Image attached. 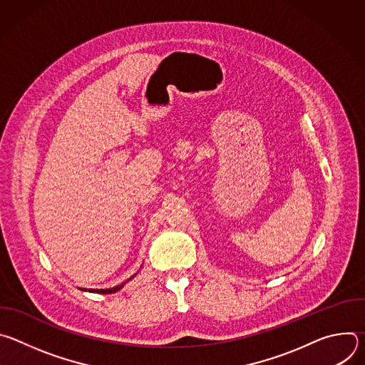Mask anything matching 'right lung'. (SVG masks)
<instances>
[{
  "label": "right lung",
  "mask_w": 365,
  "mask_h": 365,
  "mask_svg": "<svg viewBox=\"0 0 365 365\" xmlns=\"http://www.w3.org/2000/svg\"><path fill=\"white\" fill-rule=\"evenodd\" d=\"M135 274H137V273H135ZM135 274H134V276H131L130 279H127L125 282H123L121 284L115 286V287H110V289H81V290H83V292H86V290H88V292H91V293H101V294H110V293H115V292L121 290L127 282H130L131 279H134V277H135Z\"/></svg>",
  "instance_id": "1"
}]
</instances>
